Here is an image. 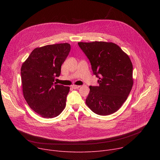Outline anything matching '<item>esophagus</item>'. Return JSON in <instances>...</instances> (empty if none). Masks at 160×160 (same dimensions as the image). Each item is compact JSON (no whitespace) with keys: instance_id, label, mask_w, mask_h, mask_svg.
<instances>
[{"instance_id":"1","label":"esophagus","mask_w":160,"mask_h":160,"mask_svg":"<svg viewBox=\"0 0 160 160\" xmlns=\"http://www.w3.org/2000/svg\"><path fill=\"white\" fill-rule=\"evenodd\" d=\"M79 88H80V86H76V85H73V86H72V89H78Z\"/></svg>"}]
</instances>
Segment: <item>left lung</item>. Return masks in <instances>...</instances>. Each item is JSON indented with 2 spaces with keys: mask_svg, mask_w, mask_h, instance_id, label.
<instances>
[{
  "mask_svg": "<svg viewBox=\"0 0 160 160\" xmlns=\"http://www.w3.org/2000/svg\"><path fill=\"white\" fill-rule=\"evenodd\" d=\"M90 61L98 86H89L86 103L100 115L116 112L127 99L133 86V65L128 55L112 42H79Z\"/></svg>",
  "mask_w": 160,
  "mask_h": 160,
  "instance_id": "8db88e82",
  "label": "left lung"
}]
</instances>
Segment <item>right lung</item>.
<instances>
[{
    "label": "right lung",
    "instance_id": "obj_1",
    "mask_svg": "<svg viewBox=\"0 0 160 160\" xmlns=\"http://www.w3.org/2000/svg\"><path fill=\"white\" fill-rule=\"evenodd\" d=\"M70 50L67 43L37 47L21 66L24 98L32 110L44 118L57 117L65 108L70 88L56 84L54 78L60 75Z\"/></svg>",
    "mask_w": 160,
    "mask_h": 160
}]
</instances>
